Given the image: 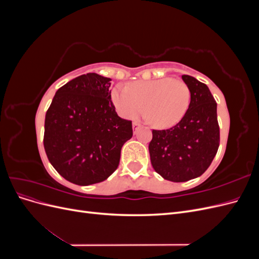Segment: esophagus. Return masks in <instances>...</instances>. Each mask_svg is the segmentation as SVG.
Instances as JSON below:
<instances>
[{
	"label": "esophagus",
	"mask_w": 259,
	"mask_h": 259,
	"mask_svg": "<svg viewBox=\"0 0 259 259\" xmlns=\"http://www.w3.org/2000/svg\"><path fill=\"white\" fill-rule=\"evenodd\" d=\"M138 126H139V123L138 122H133V130L136 131L138 128Z\"/></svg>",
	"instance_id": "1"
}]
</instances>
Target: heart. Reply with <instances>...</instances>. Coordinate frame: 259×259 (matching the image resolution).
Here are the masks:
<instances>
[{"label": "heart", "mask_w": 259, "mask_h": 259, "mask_svg": "<svg viewBox=\"0 0 259 259\" xmlns=\"http://www.w3.org/2000/svg\"><path fill=\"white\" fill-rule=\"evenodd\" d=\"M111 98L117 112L125 119H135L145 112L158 128L174 126L186 114L191 100L188 84L173 77L137 81L127 86L117 85Z\"/></svg>", "instance_id": "1"}]
</instances>
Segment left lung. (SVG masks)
I'll list each match as a JSON object with an SVG mask.
<instances>
[{
	"mask_svg": "<svg viewBox=\"0 0 259 259\" xmlns=\"http://www.w3.org/2000/svg\"><path fill=\"white\" fill-rule=\"evenodd\" d=\"M183 80L191 91L184 117L168 130L152 131L149 153L152 167L164 179L183 183L201 176L219 147L217 104L207 86L190 75Z\"/></svg>",
	"mask_w": 259,
	"mask_h": 259,
	"instance_id": "obj_1",
	"label": "left lung"
}]
</instances>
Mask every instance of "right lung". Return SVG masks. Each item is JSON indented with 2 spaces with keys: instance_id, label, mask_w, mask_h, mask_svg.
<instances>
[{
  "instance_id": "right-lung-1",
  "label": "right lung",
  "mask_w": 259,
  "mask_h": 259,
  "mask_svg": "<svg viewBox=\"0 0 259 259\" xmlns=\"http://www.w3.org/2000/svg\"><path fill=\"white\" fill-rule=\"evenodd\" d=\"M111 79L97 73L75 77L56 92L45 115L44 149L68 182H104L119 166L121 149L133 136L111 101Z\"/></svg>"
}]
</instances>
